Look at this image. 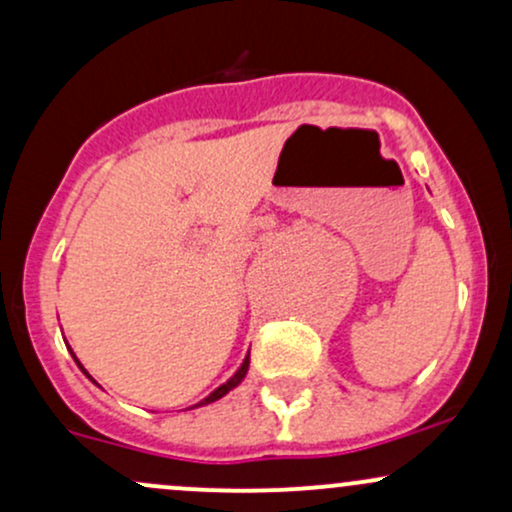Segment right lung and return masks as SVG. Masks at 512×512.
I'll list each match as a JSON object with an SVG mask.
<instances>
[{"mask_svg": "<svg viewBox=\"0 0 512 512\" xmlns=\"http://www.w3.org/2000/svg\"><path fill=\"white\" fill-rule=\"evenodd\" d=\"M72 356H74V351H72ZM74 361L76 363H79V358H76L74 356ZM79 368L81 370H84V373H86V368L84 366H81V363H79ZM248 368H250V354L248 356H245V361H243V366H240L238 370H236V375H233V378L231 380H228V383H223L221 387H216V390L214 392H211V395L207 397V399H202V402H199V404H195V407H202V404H211V402H216V399H221L223 395H228V392H231L233 390V387H236V385H240V380H243L245 378V373H248ZM88 375V373H86ZM88 378H91V375H88ZM93 380V378H91ZM93 383H96V380H93Z\"/></svg>", "mask_w": 512, "mask_h": 512, "instance_id": "1", "label": "right lung"}]
</instances>
